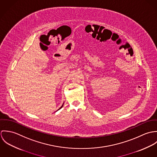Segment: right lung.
Masks as SVG:
<instances>
[{
    "instance_id": "obj_1",
    "label": "right lung",
    "mask_w": 157,
    "mask_h": 157,
    "mask_svg": "<svg viewBox=\"0 0 157 157\" xmlns=\"http://www.w3.org/2000/svg\"><path fill=\"white\" fill-rule=\"evenodd\" d=\"M62 107H63V105H62V106H61V107H60V108H62Z\"/></svg>"
}]
</instances>
